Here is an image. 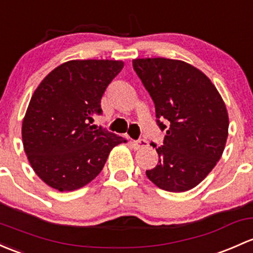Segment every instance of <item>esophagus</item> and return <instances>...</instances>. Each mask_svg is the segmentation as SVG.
<instances>
[{"label":"esophagus","mask_w":253,"mask_h":253,"mask_svg":"<svg viewBox=\"0 0 253 253\" xmlns=\"http://www.w3.org/2000/svg\"><path fill=\"white\" fill-rule=\"evenodd\" d=\"M132 145H133L134 149H142L148 145V140L147 139H138V140H133L132 142Z\"/></svg>","instance_id":"obj_1"}]
</instances>
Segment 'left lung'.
<instances>
[{"mask_svg":"<svg viewBox=\"0 0 253 253\" xmlns=\"http://www.w3.org/2000/svg\"><path fill=\"white\" fill-rule=\"evenodd\" d=\"M133 69L154 104L156 124L166 132L156 148L159 164L145 173L154 184L183 193L216 166L228 138L227 108L210 79L182 60L134 59Z\"/></svg>","mask_w":253,"mask_h":253,"instance_id":"left-lung-1","label":"left lung"}]
</instances>
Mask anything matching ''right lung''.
<instances>
[{"instance_id": "right-lung-1", "label": "right lung", "mask_w": 253, "mask_h": 253, "mask_svg": "<svg viewBox=\"0 0 253 253\" xmlns=\"http://www.w3.org/2000/svg\"><path fill=\"white\" fill-rule=\"evenodd\" d=\"M124 68L119 60H70L52 70L34 92L21 127L24 150L36 174L59 191L80 189L124 142L102 127L100 100Z\"/></svg>"}]
</instances>
